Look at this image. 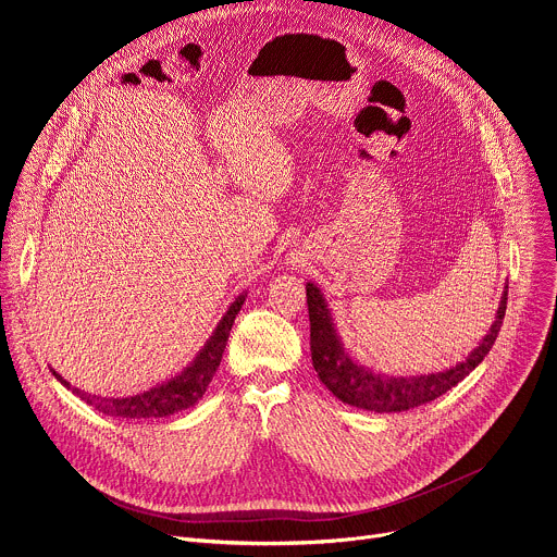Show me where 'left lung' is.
I'll return each mask as SVG.
<instances>
[{"label":"left lung","instance_id":"8db88e82","mask_svg":"<svg viewBox=\"0 0 557 557\" xmlns=\"http://www.w3.org/2000/svg\"><path fill=\"white\" fill-rule=\"evenodd\" d=\"M308 320H310V355L314 372L339 401L368 412H406L438 399L441 394L460 383L492 350L507 310V290L500 297L496 322L473 352L445 372L419 376H383L359 366L342 346L331 320V310L322 290L306 284Z\"/></svg>","mask_w":557,"mask_h":557}]
</instances>
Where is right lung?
I'll use <instances>...</instances> for the list:
<instances>
[{"instance_id": "right-lung-1", "label": "right lung", "mask_w": 557, "mask_h": 557, "mask_svg": "<svg viewBox=\"0 0 557 557\" xmlns=\"http://www.w3.org/2000/svg\"><path fill=\"white\" fill-rule=\"evenodd\" d=\"M243 304H245V295H240L228 306L226 314L220 320L211 339L205 344V348L198 352V357L178 376L165 381L163 385H156L147 392L125 396V399H112V396L108 399V396H97V394H88L78 387H70V383L63 376H59L54 370H52V374L67 389H72L78 399L86 401L88 406H92L95 410H99L108 417H114V419H127V421L129 419H163V417L176 414L181 410L196 406L202 399V394L207 392V385L211 383V379L220 366L231 326L235 322V314L240 312Z\"/></svg>"}]
</instances>
